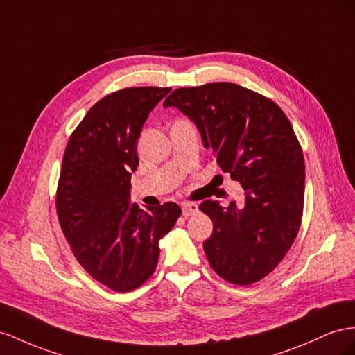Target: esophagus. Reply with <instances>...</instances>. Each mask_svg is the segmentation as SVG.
Returning a JSON list of instances; mask_svg holds the SVG:
<instances>
[{
	"instance_id": "obj_1",
	"label": "esophagus",
	"mask_w": 355,
	"mask_h": 355,
	"mask_svg": "<svg viewBox=\"0 0 355 355\" xmlns=\"http://www.w3.org/2000/svg\"><path fill=\"white\" fill-rule=\"evenodd\" d=\"M181 209H183L184 217H190V216H195L198 212V205L193 204V202H184V204L181 205Z\"/></svg>"
}]
</instances>
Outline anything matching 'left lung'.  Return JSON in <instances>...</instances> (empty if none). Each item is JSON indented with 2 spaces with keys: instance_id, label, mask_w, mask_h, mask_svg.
<instances>
[{
  "instance_id": "1",
  "label": "left lung",
  "mask_w": 355,
  "mask_h": 355,
  "mask_svg": "<svg viewBox=\"0 0 355 355\" xmlns=\"http://www.w3.org/2000/svg\"><path fill=\"white\" fill-rule=\"evenodd\" d=\"M198 126L217 164L245 190V204L204 200L212 220L204 242L211 268L250 286L278 266L295 242L305 196V160L287 116L273 101L235 83L175 89L164 103Z\"/></svg>"
}]
</instances>
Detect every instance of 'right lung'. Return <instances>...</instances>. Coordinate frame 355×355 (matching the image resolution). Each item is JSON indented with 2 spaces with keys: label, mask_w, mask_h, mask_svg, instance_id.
<instances>
[{
  "label": "right lung",
  "mask_w": 355,
  "mask_h": 355,
  "mask_svg": "<svg viewBox=\"0 0 355 355\" xmlns=\"http://www.w3.org/2000/svg\"><path fill=\"white\" fill-rule=\"evenodd\" d=\"M171 87H126L104 96L69 137L60 168L56 212L71 250L90 277L128 293L153 275L159 241L174 227V202L139 209L130 177L146 120Z\"/></svg>",
  "instance_id": "1"
}]
</instances>
